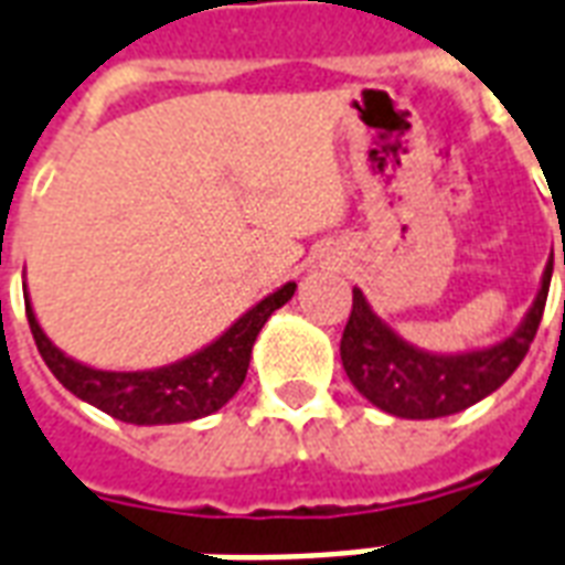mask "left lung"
Segmentation results:
<instances>
[{"instance_id": "left-lung-1", "label": "left lung", "mask_w": 565, "mask_h": 565, "mask_svg": "<svg viewBox=\"0 0 565 565\" xmlns=\"http://www.w3.org/2000/svg\"><path fill=\"white\" fill-rule=\"evenodd\" d=\"M551 271L554 257L542 271L536 299L512 335L467 353H428L404 341L383 317L374 315L365 294L353 287V311L341 338L347 377L374 407L401 419H440L473 407L476 401L503 386L527 356L545 311Z\"/></svg>"}]
</instances>
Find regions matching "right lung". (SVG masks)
<instances>
[{
    "instance_id": "right-lung-1",
    "label": "right lung",
    "mask_w": 565,
    "mask_h": 565,
    "mask_svg": "<svg viewBox=\"0 0 565 565\" xmlns=\"http://www.w3.org/2000/svg\"><path fill=\"white\" fill-rule=\"evenodd\" d=\"M294 294L296 281L281 284L275 294L250 305L215 341H209L191 356L177 359L170 365L146 367V371H107V367L77 362L50 341L47 332L38 323L26 284H23L29 329L53 377L60 380L71 395H77L92 407L128 425H179V422L203 419L209 413L221 411L245 383L250 350L260 329L281 305L294 299Z\"/></svg>"
}]
</instances>
